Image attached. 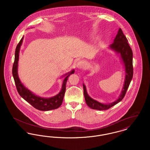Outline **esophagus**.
I'll use <instances>...</instances> for the list:
<instances>
[{
	"instance_id": "1",
	"label": "esophagus",
	"mask_w": 150,
	"mask_h": 150,
	"mask_svg": "<svg viewBox=\"0 0 150 150\" xmlns=\"http://www.w3.org/2000/svg\"><path fill=\"white\" fill-rule=\"evenodd\" d=\"M76 66L79 69L84 68V67H85L86 66V62L83 60H80L79 61L77 62Z\"/></svg>"
}]
</instances>
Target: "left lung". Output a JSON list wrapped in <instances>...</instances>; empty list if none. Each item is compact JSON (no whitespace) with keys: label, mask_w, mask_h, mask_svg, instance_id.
I'll return each mask as SVG.
<instances>
[{"label":"left lung","mask_w":150,"mask_h":150,"mask_svg":"<svg viewBox=\"0 0 150 150\" xmlns=\"http://www.w3.org/2000/svg\"><path fill=\"white\" fill-rule=\"evenodd\" d=\"M128 42V41L127 38L123 34L122 30L120 28L118 31L117 34L115 38L114 43L110 45L111 49L115 50L117 53H120L121 59L125 66V81L121 93L119 98L114 102L110 103L109 104H103L100 103L96 100H93L89 96L86 92V86L83 84L84 95L86 103L90 108L98 110H106L107 109L114 106L124 98L133 75V52Z\"/></svg>","instance_id":"8db88e82"}]
</instances>
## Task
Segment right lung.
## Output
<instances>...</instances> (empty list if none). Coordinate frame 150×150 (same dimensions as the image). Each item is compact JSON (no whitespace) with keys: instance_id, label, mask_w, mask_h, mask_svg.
Returning <instances> with one entry per match:
<instances>
[{"instance_id":"right-lung-1","label":"right lung","mask_w":150,"mask_h":150,"mask_svg":"<svg viewBox=\"0 0 150 150\" xmlns=\"http://www.w3.org/2000/svg\"><path fill=\"white\" fill-rule=\"evenodd\" d=\"M23 36L21 40L17 44L16 51H15V57L14 61L12 67V74L14 78V83L16 86L17 92L24 100H26L31 106H33L37 110L40 111H49L51 110L56 109L60 107L61 105L64 97V93L66 91V84L67 80L69 78V76L74 73V70H72L71 71L69 72L66 74L64 75L66 76L64 80L63 84L62 86V89L60 92L56 96L50 97L49 98H42L39 96H37L34 94L32 93L30 91L26 88L22 84L18 78L17 73V68H18V61L19 58V52L20 47L23 41Z\"/></svg>"}]
</instances>
